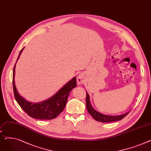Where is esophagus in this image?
<instances>
[{
	"instance_id": "esophagus-1",
	"label": "esophagus",
	"mask_w": 151,
	"mask_h": 151,
	"mask_svg": "<svg viewBox=\"0 0 151 151\" xmlns=\"http://www.w3.org/2000/svg\"><path fill=\"white\" fill-rule=\"evenodd\" d=\"M76 80L78 84H83V83H84L86 81V78L84 75L83 73H81L76 78Z\"/></svg>"
}]
</instances>
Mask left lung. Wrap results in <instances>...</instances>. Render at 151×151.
<instances>
[{
    "label": "left lung",
    "instance_id": "8db88e82",
    "mask_svg": "<svg viewBox=\"0 0 151 151\" xmlns=\"http://www.w3.org/2000/svg\"><path fill=\"white\" fill-rule=\"evenodd\" d=\"M86 108L88 109L89 113L93 117L95 120L97 121L101 122H111L114 121H117L122 119L124 117H125L127 115L129 114V112L126 113L124 114L118 115V116H112V115H106L101 114L97 111L95 109L91 104L90 101V96L88 93L86 91Z\"/></svg>",
    "mask_w": 151,
    "mask_h": 151
}]
</instances>
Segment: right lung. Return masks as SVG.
<instances>
[{
  "label": "right lung",
  "mask_w": 151,
  "mask_h": 151,
  "mask_svg": "<svg viewBox=\"0 0 151 151\" xmlns=\"http://www.w3.org/2000/svg\"><path fill=\"white\" fill-rule=\"evenodd\" d=\"M24 48V47L21 50L16 63L19 59ZM16 63L13 73V87L15 99L21 108L29 116L37 119L51 120L58 116L65 108L70 91L76 87V77L73 78L67 82L50 99L38 103L30 102L20 96L15 86L14 75Z\"/></svg>",
  "instance_id": "obj_1"
}]
</instances>
